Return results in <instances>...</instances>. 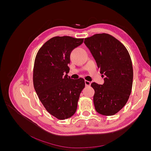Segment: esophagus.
Returning a JSON list of instances; mask_svg holds the SVG:
<instances>
[{"label": "esophagus", "instance_id": "1", "mask_svg": "<svg viewBox=\"0 0 151 151\" xmlns=\"http://www.w3.org/2000/svg\"><path fill=\"white\" fill-rule=\"evenodd\" d=\"M85 85H86V86H89L90 85H91V83L90 81H86V80H85Z\"/></svg>", "mask_w": 151, "mask_h": 151}]
</instances>
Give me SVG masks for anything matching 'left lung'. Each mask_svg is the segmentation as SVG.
Segmentation results:
<instances>
[{"label":"left lung","mask_w":151,"mask_h":151,"mask_svg":"<svg viewBox=\"0 0 151 151\" xmlns=\"http://www.w3.org/2000/svg\"><path fill=\"white\" fill-rule=\"evenodd\" d=\"M84 44L104 77L103 85L91 84L96 110L105 116L115 115L125 106L132 91L133 67L129 53L120 42L106 33L86 38Z\"/></svg>","instance_id":"obj_1"}]
</instances>
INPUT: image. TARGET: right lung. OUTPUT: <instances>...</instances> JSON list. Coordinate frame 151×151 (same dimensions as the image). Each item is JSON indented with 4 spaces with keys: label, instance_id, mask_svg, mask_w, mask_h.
Returning <instances> with one entry per match:
<instances>
[{
    "label": "right lung",
    "instance_id": "obj_1",
    "mask_svg": "<svg viewBox=\"0 0 151 151\" xmlns=\"http://www.w3.org/2000/svg\"><path fill=\"white\" fill-rule=\"evenodd\" d=\"M83 40L55 36L40 48L35 58V91L47 111L59 120L67 119L76 113L80 94L85 87L83 79H72L67 75L70 53Z\"/></svg>",
    "mask_w": 151,
    "mask_h": 151
}]
</instances>
